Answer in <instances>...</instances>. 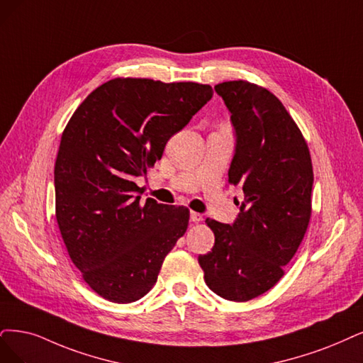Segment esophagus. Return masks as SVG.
I'll use <instances>...</instances> for the list:
<instances>
[{"mask_svg": "<svg viewBox=\"0 0 363 363\" xmlns=\"http://www.w3.org/2000/svg\"><path fill=\"white\" fill-rule=\"evenodd\" d=\"M190 220H191L193 223H199V221H202V220H203V217H202V213H199V212L191 211V213H190Z\"/></svg>", "mask_w": 363, "mask_h": 363, "instance_id": "1", "label": "esophagus"}]
</instances>
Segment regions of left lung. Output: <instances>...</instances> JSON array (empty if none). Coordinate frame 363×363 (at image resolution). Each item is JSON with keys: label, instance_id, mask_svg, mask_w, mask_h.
<instances>
[{"label": "left lung", "instance_id": "1", "mask_svg": "<svg viewBox=\"0 0 363 363\" xmlns=\"http://www.w3.org/2000/svg\"><path fill=\"white\" fill-rule=\"evenodd\" d=\"M216 91L236 130L229 184L242 186L244 202L233 225L206 218L216 244L199 264L213 293L247 302L284 277L302 242L311 218L313 163L302 131L271 91L247 80Z\"/></svg>", "mask_w": 363, "mask_h": 363}]
</instances>
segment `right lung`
Here are the masks:
<instances>
[{"label": "right lung", "instance_id": "add662e5", "mask_svg": "<svg viewBox=\"0 0 363 363\" xmlns=\"http://www.w3.org/2000/svg\"><path fill=\"white\" fill-rule=\"evenodd\" d=\"M196 82L116 77L94 89L67 123L55 161V217L85 283L106 301H139L189 227L190 209L146 199L145 177L167 140L211 100Z\"/></svg>", "mask_w": 363, "mask_h": 363}]
</instances>
